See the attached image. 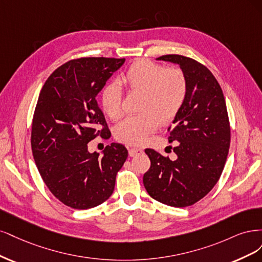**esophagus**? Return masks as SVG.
Instances as JSON below:
<instances>
[{"label": "esophagus", "instance_id": "34e87169", "mask_svg": "<svg viewBox=\"0 0 262 262\" xmlns=\"http://www.w3.org/2000/svg\"><path fill=\"white\" fill-rule=\"evenodd\" d=\"M142 152H143V150L140 149V148H130V149L128 150V154H129L130 157L138 156V155H140V154H142Z\"/></svg>", "mask_w": 262, "mask_h": 262}]
</instances>
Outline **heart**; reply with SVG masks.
Returning a JSON list of instances; mask_svg holds the SVG:
<instances>
[{"label":"heart","instance_id":"b5f03b06","mask_svg":"<svg viewBox=\"0 0 262 262\" xmlns=\"http://www.w3.org/2000/svg\"><path fill=\"white\" fill-rule=\"evenodd\" d=\"M122 82L129 94L140 95L138 110L116 127V138L127 145H141L155 133L160 122L170 123L180 113L187 97L188 83L179 67H166L149 60H138L126 71ZM101 105L113 121L120 120L123 111V92L117 83H108L101 92Z\"/></svg>","mask_w":262,"mask_h":262}]
</instances>
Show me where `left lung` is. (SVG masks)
<instances>
[{"instance_id": "8db88e82", "label": "left lung", "mask_w": 262, "mask_h": 262, "mask_svg": "<svg viewBox=\"0 0 262 262\" xmlns=\"http://www.w3.org/2000/svg\"><path fill=\"white\" fill-rule=\"evenodd\" d=\"M157 60L180 65L188 91L172 129L168 127V141H179L173 148L177 158L146 149L151 165L142 181L157 201L184 208L204 198L220 179L231 141L229 115L222 89L205 65L177 54Z\"/></svg>"}]
</instances>
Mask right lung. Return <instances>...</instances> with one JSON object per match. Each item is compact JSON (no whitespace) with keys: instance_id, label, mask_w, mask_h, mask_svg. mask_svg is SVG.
<instances>
[{"instance_id":"obj_1","label":"right lung","mask_w":262,"mask_h":262,"mask_svg":"<svg viewBox=\"0 0 262 262\" xmlns=\"http://www.w3.org/2000/svg\"><path fill=\"white\" fill-rule=\"evenodd\" d=\"M124 62L72 60L50 75L41 89L32 120V155L50 191L71 208L90 209L108 199L128 157L127 149L115 142L102 157L88 151L89 141L111 136L96 97Z\"/></svg>"}]
</instances>
